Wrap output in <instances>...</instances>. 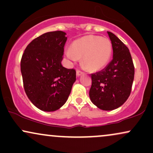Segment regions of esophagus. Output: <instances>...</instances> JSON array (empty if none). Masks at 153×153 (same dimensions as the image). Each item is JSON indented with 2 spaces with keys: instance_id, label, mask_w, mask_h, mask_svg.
<instances>
[{
  "instance_id": "obj_1",
  "label": "esophagus",
  "mask_w": 153,
  "mask_h": 153,
  "mask_svg": "<svg viewBox=\"0 0 153 153\" xmlns=\"http://www.w3.org/2000/svg\"><path fill=\"white\" fill-rule=\"evenodd\" d=\"M82 74H83V73H82V71H79V70H77V71H76V75H77V76H80V75H82Z\"/></svg>"
}]
</instances>
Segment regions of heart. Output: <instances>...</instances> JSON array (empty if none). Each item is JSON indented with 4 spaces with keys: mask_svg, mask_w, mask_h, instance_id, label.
Listing matches in <instances>:
<instances>
[{
    "mask_svg": "<svg viewBox=\"0 0 153 153\" xmlns=\"http://www.w3.org/2000/svg\"><path fill=\"white\" fill-rule=\"evenodd\" d=\"M111 52L112 46L109 39L88 35L73 42L72 48L65 50V55L73 62L82 57V64L88 71H97L108 63Z\"/></svg>",
    "mask_w": 153,
    "mask_h": 153,
    "instance_id": "obj_1",
    "label": "heart"
}]
</instances>
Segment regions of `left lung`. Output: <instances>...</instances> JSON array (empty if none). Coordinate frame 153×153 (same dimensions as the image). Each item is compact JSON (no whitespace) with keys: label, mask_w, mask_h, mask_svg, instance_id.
I'll return each mask as SVG.
<instances>
[{"label":"left lung","mask_w":153,"mask_h":153,"mask_svg":"<svg viewBox=\"0 0 153 153\" xmlns=\"http://www.w3.org/2000/svg\"><path fill=\"white\" fill-rule=\"evenodd\" d=\"M113 48V59L102 71L91 74L89 96L100 109L114 110L127 101L130 95L134 67L129 49L110 31H107Z\"/></svg>","instance_id":"8db88e82"}]
</instances>
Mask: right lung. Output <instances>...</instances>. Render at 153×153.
Masks as SVG:
<instances>
[{
  "instance_id": "1",
  "label": "right lung",
  "mask_w": 153,
  "mask_h": 153,
  "mask_svg": "<svg viewBox=\"0 0 153 153\" xmlns=\"http://www.w3.org/2000/svg\"><path fill=\"white\" fill-rule=\"evenodd\" d=\"M65 35L64 31H55L38 36L27 45L21 60L26 96L45 111H54L62 106L76 80L75 70L61 64Z\"/></svg>"
}]
</instances>
